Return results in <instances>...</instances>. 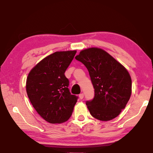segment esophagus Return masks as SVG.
Wrapping results in <instances>:
<instances>
[{
	"label": "esophagus",
	"instance_id": "34e87169",
	"mask_svg": "<svg viewBox=\"0 0 153 153\" xmlns=\"http://www.w3.org/2000/svg\"><path fill=\"white\" fill-rule=\"evenodd\" d=\"M84 94H83V93H82V94H80L79 95V97L80 99H83V98H84Z\"/></svg>",
	"mask_w": 153,
	"mask_h": 153
}]
</instances>
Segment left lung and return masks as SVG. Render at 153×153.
<instances>
[{
  "label": "left lung",
  "instance_id": "8db88e82",
  "mask_svg": "<svg viewBox=\"0 0 153 153\" xmlns=\"http://www.w3.org/2000/svg\"><path fill=\"white\" fill-rule=\"evenodd\" d=\"M75 58L86 66L94 87V98L86 102L91 115L100 121L117 117L131 94L127 69L101 48L85 49Z\"/></svg>",
  "mask_w": 153,
  "mask_h": 153
}]
</instances>
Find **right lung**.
Segmentation results:
<instances>
[{
	"instance_id": "right-lung-1",
	"label": "right lung",
	"mask_w": 153,
	"mask_h": 153,
	"mask_svg": "<svg viewBox=\"0 0 153 153\" xmlns=\"http://www.w3.org/2000/svg\"><path fill=\"white\" fill-rule=\"evenodd\" d=\"M76 51L55 52L40 61L28 74L26 91L33 108L44 120L61 123L71 117L78 97L71 94L65 76Z\"/></svg>"
}]
</instances>
